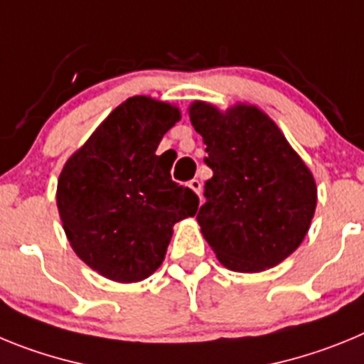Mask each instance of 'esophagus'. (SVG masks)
<instances>
[{"instance_id":"obj_1","label":"esophagus","mask_w":364,"mask_h":364,"mask_svg":"<svg viewBox=\"0 0 364 364\" xmlns=\"http://www.w3.org/2000/svg\"><path fill=\"white\" fill-rule=\"evenodd\" d=\"M189 189H191V191H195L197 193V195H200V189H202V184H200V180H197V178H193L191 182H189Z\"/></svg>"}]
</instances>
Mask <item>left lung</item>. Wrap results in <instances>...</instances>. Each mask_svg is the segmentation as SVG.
Here are the masks:
<instances>
[{
  "mask_svg": "<svg viewBox=\"0 0 364 364\" xmlns=\"http://www.w3.org/2000/svg\"><path fill=\"white\" fill-rule=\"evenodd\" d=\"M189 120L205 144V204L197 220L218 262L259 273L301 246L317 205V186L304 160L262 109L208 102L189 105Z\"/></svg>",
  "mask_w": 364,
  "mask_h": 364,
  "instance_id": "left-lung-1",
  "label": "left lung"
}]
</instances>
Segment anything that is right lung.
Returning a JSON list of instances; mask_svg holds the SVG:
<instances>
[{
	"mask_svg": "<svg viewBox=\"0 0 364 364\" xmlns=\"http://www.w3.org/2000/svg\"><path fill=\"white\" fill-rule=\"evenodd\" d=\"M178 120L176 105L151 96L127 98L60 173L56 204L67 239L102 277L127 284L153 275L173 226L197 213V195L173 182V164L156 154Z\"/></svg>",
	"mask_w": 364,
	"mask_h": 364,
	"instance_id": "1",
	"label": "right lung"
}]
</instances>
